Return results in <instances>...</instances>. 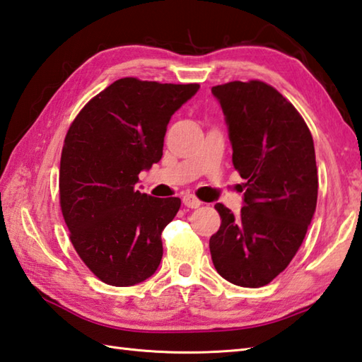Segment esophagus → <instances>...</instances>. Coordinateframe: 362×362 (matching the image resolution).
<instances>
[{"label": "esophagus", "instance_id": "esophagus-1", "mask_svg": "<svg viewBox=\"0 0 362 362\" xmlns=\"http://www.w3.org/2000/svg\"><path fill=\"white\" fill-rule=\"evenodd\" d=\"M182 202H183V205L187 206V209H199V206L202 205V202L199 201L197 197H194L193 194H187V196H183Z\"/></svg>", "mask_w": 362, "mask_h": 362}]
</instances>
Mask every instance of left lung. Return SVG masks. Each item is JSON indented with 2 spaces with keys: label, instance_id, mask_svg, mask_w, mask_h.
I'll use <instances>...</instances> for the list:
<instances>
[{
  "label": "left lung",
  "instance_id": "obj_1",
  "mask_svg": "<svg viewBox=\"0 0 362 362\" xmlns=\"http://www.w3.org/2000/svg\"><path fill=\"white\" fill-rule=\"evenodd\" d=\"M211 93L224 112L233 166L245 179L238 216L214 205L222 222L210 238L211 259L227 281L259 288L288 267L316 211L313 136L296 107L264 82L235 81Z\"/></svg>",
  "mask_w": 362,
  "mask_h": 362
}]
</instances>
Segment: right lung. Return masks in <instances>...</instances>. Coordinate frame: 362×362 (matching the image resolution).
Instances as JSON below:
<instances>
[{
  "instance_id": "1",
  "label": "right lung",
  "mask_w": 362,
  "mask_h": 362,
  "mask_svg": "<svg viewBox=\"0 0 362 362\" xmlns=\"http://www.w3.org/2000/svg\"><path fill=\"white\" fill-rule=\"evenodd\" d=\"M199 83L115 81L83 107L65 136L60 209L83 263L112 286L149 279L163 257L161 232L179 197L135 189L138 174L163 156L168 122Z\"/></svg>"
}]
</instances>
